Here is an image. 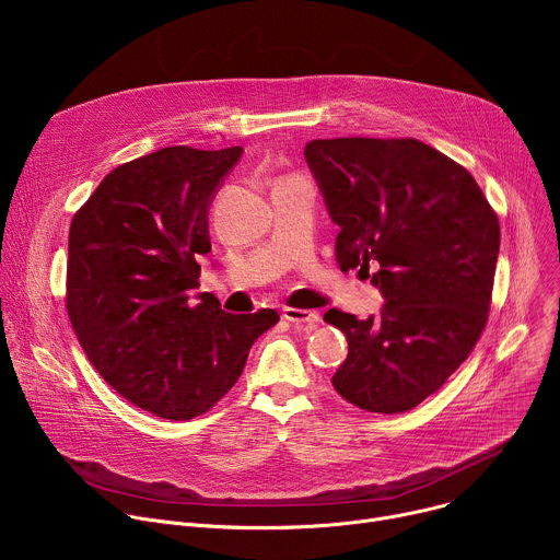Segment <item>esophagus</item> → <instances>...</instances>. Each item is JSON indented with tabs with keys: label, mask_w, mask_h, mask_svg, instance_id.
Segmentation results:
<instances>
[{
	"label": "esophagus",
	"mask_w": 560,
	"mask_h": 560,
	"mask_svg": "<svg viewBox=\"0 0 560 560\" xmlns=\"http://www.w3.org/2000/svg\"><path fill=\"white\" fill-rule=\"evenodd\" d=\"M283 318L290 324H316L318 314L314 310H299V307H283Z\"/></svg>",
	"instance_id": "1"
}]
</instances>
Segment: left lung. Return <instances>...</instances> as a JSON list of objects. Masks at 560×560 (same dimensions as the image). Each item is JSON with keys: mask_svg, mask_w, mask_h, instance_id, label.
<instances>
[{"mask_svg": "<svg viewBox=\"0 0 560 560\" xmlns=\"http://www.w3.org/2000/svg\"><path fill=\"white\" fill-rule=\"evenodd\" d=\"M303 154L339 225L341 270L359 268L385 301L378 316L324 314L348 339L332 385L361 410L408 412L488 324L499 219L474 177L419 139H312Z\"/></svg>", "mask_w": 560, "mask_h": 560, "instance_id": "1", "label": "left lung"}]
</instances>
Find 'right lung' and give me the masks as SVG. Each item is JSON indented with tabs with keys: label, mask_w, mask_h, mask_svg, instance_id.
Returning a JSON list of instances; mask_svg holds the SVG:
<instances>
[{
	"label": "right lung",
	"mask_w": 560,
	"mask_h": 560,
	"mask_svg": "<svg viewBox=\"0 0 560 560\" xmlns=\"http://www.w3.org/2000/svg\"><path fill=\"white\" fill-rule=\"evenodd\" d=\"M244 148L171 145L115 168L68 236L66 307L104 381L171 421L208 412L242 376L275 310L230 314L199 288L208 210Z\"/></svg>",
	"instance_id": "add662e5"
}]
</instances>
